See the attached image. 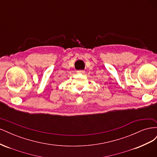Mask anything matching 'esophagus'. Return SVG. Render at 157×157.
Instances as JSON below:
<instances>
[{
  "label": "esophagus",
  "mask_w": 157,
  "mask_h": 157,
  "mask_svg": "<svg viewBox=\"0 0 157 157\" xmlns=\"http://www.w3.org/2000/svg\"><path fill=\"white\" fill-rule=\"evenodd\" d=\"M77 73L78 74H84L85 73V71L83 70H79V71H77Z\"/></svg>",
  "instance_id": "obj_1"
}]
</instances>
